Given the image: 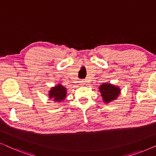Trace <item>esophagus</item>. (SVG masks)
<instances>
[{
    "label": "esophagus",
    "mask_w": 156,
    "mask_h": 156,
    "mask_svg": "<svg viewBox=\"0 0 156 156\" xmlns=\"http://www.w3.org/2000/svg\"><path fill=\"white\" fill-rule=\"evenodd\" d=\"M85 83H86V81H85V80H81L80 81V85H84V84H85Z\"/></svg>",
    "instance_id": "obj_1"
}]
</instances>
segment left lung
<instances>
[{
    "label": "left lung",
    "instance_id": "left-lung-1",
    "mask_svg": "<svg viewBox=\"0 0 156 156\" xmlns=\"http://www.w3.org/2000/svg\"><path fill=\"white\" fill-rule=\"evenodd\" d=\"M99 88L103 101L105 103H108L112 100L117 99L120 93L119 87L109 83H104L101 85Z\"/></svg>",
    "mask_w": 156,
    "mask_h": 156
}]
</instances>
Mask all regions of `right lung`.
Listing matches in <instances>:
<instances>
[{
    "instance_id": "1",
    "label": "right lung",
    "mask_w": 156,
    "mask_h": 156,
    "mask_svg": "<svg viewBox=\"0 0 156 156\" xmlns=\"http://www.w3.org/2000/svg\"><path fill=\"white\" fill-rule=\"evenodd\" d=\"M49 98H53L54 101H60L65 99L66 95V89L63 85L58 84L55 87H51V90L49 91Z\"/></svg>"
}]
</instances>
